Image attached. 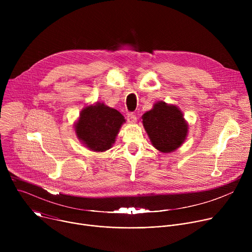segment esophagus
<instances>
[{
  "label": "esophagus",
  "instance_id": "1",
  "mask_svg": "<svg viewBox=\"0 0 252 252\" xmlns=\"http://www.w3.org/2000/svg\"><path fill=\"white\" fill-rule=\"evenodd\" d=\"M127 122L129 123V124H131V125H134L135 123H136V117L132 114V113H129L128 115H127Z\"/></svg>",
  "mask_w": 252,
  "mask_h": 252
}]
</instances>
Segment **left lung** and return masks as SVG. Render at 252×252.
Wrapping results in <instances>:
<instances>
[{
    "mask_svg": "<svg viewBox=\"0 0 252 252\" xmlns=\"http://www.w3.org/2000/svg\"><path fill=\"white\" fill-rule=\"evenodd\" d=\"M153 146L160 153L169 154L183 146L189 133V124L175 104L157 101L141 117Z\"/></svg>",
    "mask_w": 252,
    "mask_h": 252,
    "instance_id": "8db88e82",
    "label": "left lung"
}]
</instances>
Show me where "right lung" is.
<instances>
[{"mask_svg":"<svg viewBox=\"0 0 252 252\" xmlns=\"http://www.w3.org/2000/svg\"><path fill=\"white\" fill-rule=\"evenodd\" d=\"M125 123L119 111L96 101L84 107L74 126L76 135L85 147L92 152L103 153L113 148Z\"/></svg>","mask_w":252,"mask_h":252,"instance_id":"add662e5","label":"right lung"}]
</instances>
